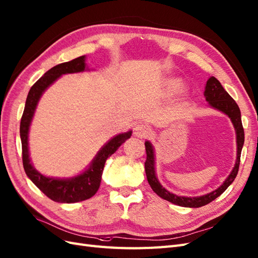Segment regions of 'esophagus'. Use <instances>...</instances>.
<instances>
[{"mask_svg":"<svg viewBox=\"0 0 258 258\" xmlns=\"http://www.w3.org/2000/svg\"><path fill=\"white\" fill-rule=\"evenodd\" d=\"M134 132L139 138H146L151 135V128L146 123H138L134 129Z\"/></svg>","mask_w":258,"mask_h":258,"instance_id":"1","label":"esophagus"}]
</instances>
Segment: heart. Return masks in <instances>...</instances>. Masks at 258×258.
<instances>
[{
    "instance_id": "heart-1",
    "label": "heart",
    "mask_w": 258,
    "mask_h": 258,
    "mask_svg": "<svg viewBox=\"0 0 258 258\" xmlns=\"http://www.w3.org/2000/svg\"><path fill=\"white\" fill-rule=\"evenodd\" d=\"M182 83L179 82V81H174V83H173V87L175 88V89H181L182 88Z\"/></svg>"
}]
</instances>
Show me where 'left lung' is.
I'll list each match as a JSON object with an SVG mask.
<instances>
[{
	"mask_svg": "<svg viewBox=\"0 0 258 258\" xmlns=\"http://www.w3.org/2000/svg\"><path fill=\"white\" fill-rule=\"evenodd\" d=\"M205 96L211 106L225 113L226 115H228L237 132V145H238L237 161H236L235 168L232 169L231 173L228 175L227 178H226V181L222 184V186L218 187V188L215 189L214 191L210 192L208 195H204V196H200V197H181L168 191L166 188H163V187L160 185V183L158 182L157 177H156L155 167H154L155 160H154L153 146L148 141L145 142L146 160L144 165H145V173H146L148 184L151 185L152 189L162 199L171 202V204H174L181 207H186V208L204 207L210 204L211 201L215 200L218 196H221V195L228 188V186L235 181V178L238 174L241 151H242V146H243V143H244V130L241 121L240 108L236 103V101L229 96V93L223 88L221 83L218 82L214 76L210 77L207 82Z\"/></svg>",
	"mask_w": 258,
	"mask_h": 258,
	"instance_id": "8db88e82",
	"label": "left lung"
}]
</instances>
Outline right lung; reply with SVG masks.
Here are the masks:
<instances>
[{
    "instance_id": "obj_1",
    "label": "right lung",
    "mask_w": 258,
    "mask_h": 258,
    "mask_svg": "<svg viewBox=\"0 0 258 258\" xmlns=\"http://www.w3.org/2000/svg\"><path fill=\"white\" fill-rule=\"evenodd\" d=\"M85 56L75 58L71 61L63 62L56 67L48 70L40 80H38L32 87H31L27 101L25 111H23L21 121H20V138L22 145V163L27 175L30 177L36 187L42 190L49 199L62 202V204H73L86 199L91 198L95 195L101 183V175L105 165L106 159L114 154L127 139L131 137V131L116 136L110 140L98 153L96 158L91 162L90 167L83 172L72 178L59 179L52 177H46L38 173L37 171L31 165L29 158L28 148V135L29 127L34 111L36 108L38 100L42 93L47 89V87L56 81L62 74L77 73L85 71Z\"/></svg>"
}]
</instances>
